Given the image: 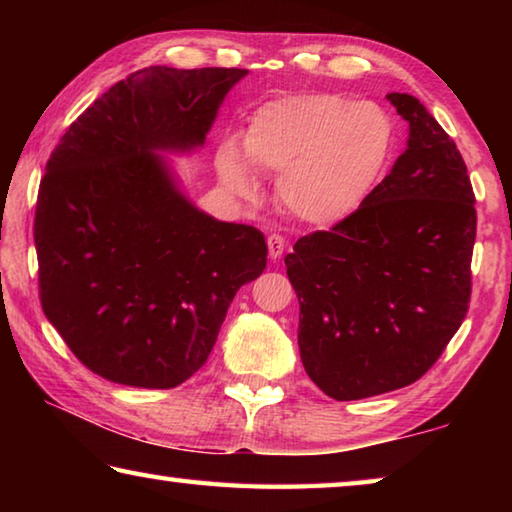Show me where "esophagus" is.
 Masks as SVG:
<instances>
[{
  "instance_id": "esophagus-1",
  "label": "esophagus",
  "mask_w": 512,
  "mask_h": 512,
  "mask_svg": "<svg viewBox=\"0 0 512 512\" xmlns=\"http://www.w3.org/2000/svg\"><path fill=\"white\" fill-rule=\"evenodd\" d=\"M266 244H268V255H271V259H280L284 248H287V241H284V237L280 235H271L266 239Z\"/></svg>"
}]
</instances>
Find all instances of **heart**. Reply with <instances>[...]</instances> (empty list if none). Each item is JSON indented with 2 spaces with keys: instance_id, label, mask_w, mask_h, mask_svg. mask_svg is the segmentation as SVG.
Listing matches in <instances>:
<instances>
[{
  "instance_id": "obj_1",
  "label": "heart",
  "mask_w": 512,
  "mask_h": 512,
  "mask_svg": "<svg viewBox=\"0 0 512 512\" xmlns=\"http://www.w3.org/2000/svg\"><path fill=\"white\" fill-rule=\"evenodd\" d=\"M393 146L395 124L384 108L336 92L268 101L255 110L244 133L251 167L280 173V205L293 219L318 228L345 221L368 201ZM245 161L235 144H223L216 167L232 194L257 198V176Z\"/></svg>"
}]
</instances>
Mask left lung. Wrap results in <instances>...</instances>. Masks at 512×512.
<instances>
[{
    "mask_svg": "<svg viewBox=\"0 0 512 512\" xmlns=\"http://www.w3.org/2000/svg\"><path fill=\"white\" fill-rule=\"evenodd\" d=\"M406 151L357 212L284 257L311 381L339 402L418 381L470 307L474 192L452 137L411 94Z\"/></svg>",
    "mask_w": 512,
    "mask_h": 512,
    "instance_id": "obj_1",
    "label": "left lung"
}]
</instances>
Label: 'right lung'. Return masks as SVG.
I'll use <instances>...</instances> for the list:
<instances>
[{
	"label": "right lung",
	"mask_w": 512,
	"mask_h": 512,
	"mask_svg": "<svg viewBox=\"0 0 512 512\" xmlns=\"http://www.w3.org/2000/svg\"><path fill=\"white\" fill-rule=\"evenodd\" d=\"M246 74L137 69L51 153L33 223L42 311L103 379L183 384L210 357L239 287L266 268L262 232L198 210L158 155L203 146Z\"/></svg>",
	"instance_id": "right-lung-1"
}]
</instances>
